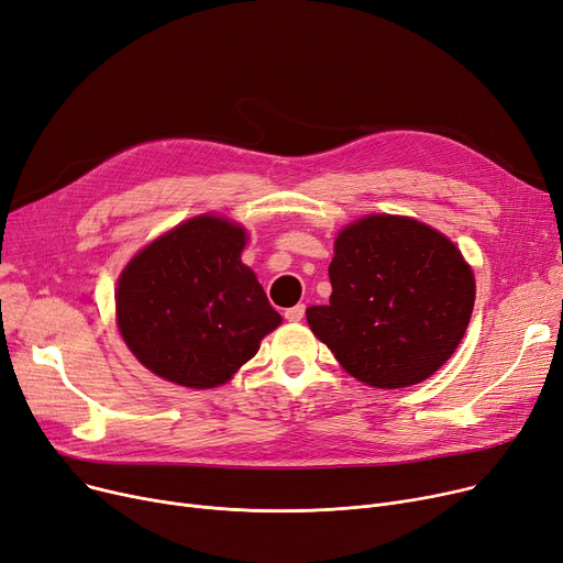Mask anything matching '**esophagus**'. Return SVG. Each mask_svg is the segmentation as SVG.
<instances>
[{
	"mask_svg": "<svg viewBox=\"0 0 563 563\" xmlns=\"http://www.w3.org/2000/svg\"><path fill=\"white\" fill-rule=\"evenodd\" d=\"M303 314H306V306H303V303H299V306H294V308H287V310H285V319H287V321H301V319H303Z\"/></svg>",
	"mask_w": 563,
	"mask_h": 563,
	"instance_id": "obj_1",
	"label": "esophagus"
}]
</instances>
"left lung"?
<instances>
[{
  "label": "left lung",
  "mask_w": 563,
  "mask_h": 563,
  "mask_svg": "<svg viewBox=\"0 0 563 563\" xmlns=\"http://www.w3.org/2000/svg\"><path fill=\"white\" fill-rule=\"evenodd\" d=\"M329 306L306 310L312 333L372 388H408L445 365L475 308V276L445 234L408 217L346 225L329 266Z\"/></svg>",
  "instance_id": "8db88e82"
}]
</instances>
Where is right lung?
<instances>
[{
    "instance_id": "obj_1",
    "label": "right lung",
    "mask_w": 563,
    "mask_h": 563,
    "mask_svg": "<svg viewBox=\"0 0 563 563\" xmlns=\"http://www.w3.org/2000/svg\"><path fill=\"white\" fill-rule=\"evenodd\" d=\"M246 230L202 214L139 251L118 278L115 321L143 367L207 390L251 361L283 317L242 262Z\"/></svg>"
}]
</instances>
